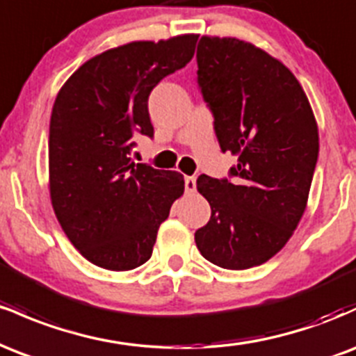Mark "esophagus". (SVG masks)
Listing matches in <instances>:
<instances>
[{
	"label": "esophagus",
	"mask_w": 356,
	"mask_h": 356,
	"mask_svg": "<svg viewBox=\"0 0 356 356\" xmlns=\"http://www.w3.org/2000/svg\"><path fill=\"white\" fill-rule=\"evenodd\" d=\"M186 192H195V177H186Z\"/></svg>",
	"instance_id": "1"
}]
</instances>
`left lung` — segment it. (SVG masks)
Returning <instances> with one entry per match:
<instances>
[{
  "label": "left lung",
  "mask_w": 356,
  "mask_h": 356,
  "mask_svg": "<svg viewBox=\"0 0 356 356\" xmlns=\"http://www.w3.org/2000/svg\"><path fill=\"white\" fill-rule=\"evenodd\" d=\"M197 67L220 150L238 165L232 182L197 179L211 219L195 231V244L216 266H259L303 218L320 149L316 118L296 76L256 44L202 36Z\"/></svg>",
  "instance_id": "8db88e82"
}]
</instances>
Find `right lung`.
<instances>
[{"label":"right lung","instance_id":"right-lung-1","mask_svg":"<svg viewBox=\"0 0 356 356\" xmlns=\"http://www.w3.org/2000/svg\"><path fill=\"white\" fill-rule=\"evenodd\" d=\"M199 35L132 42L83 65L51 110L48 181L53 211L70 243L95 266L138 268L184 194V175L130 159L134 136H154L150 92L186 67Z\"/></svg>","mask_w":356,"mask_h":356}]
</instances>
